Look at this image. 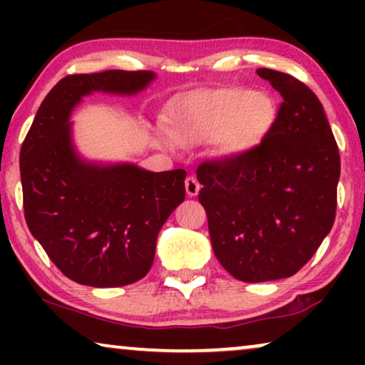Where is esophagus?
<instances>
[{"mask_svg": "<svg viewBox=\"0 0 365 365\" xmlns=\"http://www.w3.org/2000/svg\"><path fill=\"white\" fill-rule=\"evenodd\" d=\"M184 187H186V192L189 197H194L199 194V189H201V184L194 176H189L186 181H184Z\"/></svg>", "mask_w": 365, "mask_h": 365, "instance_id": "obj_1", "label": "esophagus"}]
</instances>
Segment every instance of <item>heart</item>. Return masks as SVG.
Instances as JSON below:
<instances>
[{"instance_id": "heart-1", "label": "heart", "mask_w": 365, "mask_h": 365, "mask_svg": "<svg viewBox=\"0 0 365 365\" xmlns=\"http://www.w3.org/2000/svg\"><path fill=\"white\" fill-rule=\"evenodd\" d=\"M279 118L276 98L269 91L217 88L192 91L173 99L169 106L168 144H199L212 139L221 159L246 158L261 148Z\"/></svg>"}]
</instances>
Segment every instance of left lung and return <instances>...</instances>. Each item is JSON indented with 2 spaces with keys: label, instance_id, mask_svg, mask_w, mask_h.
<instances>
[{
  "label": "left lung",
  "instance_id": "left-lung-1",
  "mask_svg": "<svg viewBox=\"0 0 365 365\" xmlns=\"http://www.w3.org/2000/svg\"><path fill=\"white\" fill-rule=\"evenodd\" d=\"M284 103L272 133L241 159L204 163L199 202L214 256L232 277H291L331 232L341 158L316 94L296 78L261 68Z\"/></svg>",
  "mask_w": 365,
  "mask_h": 365
}]
</instances>
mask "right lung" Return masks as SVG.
Segmentation results:
<instances>
[{
  "instance_id": "right-lung-1",
  "label": "right lung",
  "mask_w": 365,
  "mask_h": 365,
  "mask_svg": "<svg viewBox=\"0 0 365 365\" xmlns=\"http://www.w3.org/2000/svg\"><path fill=\"white\" fill-rule=\"evenodd\" d=\"M153 71L73 74L39 106L19 153L24 217L33 237L71 281L121 287L153 266L158 234L184 201V169L153 173L134 163L86 159L71 114L93 93L136 96Z\"/></svg>"
}]
</instances>
